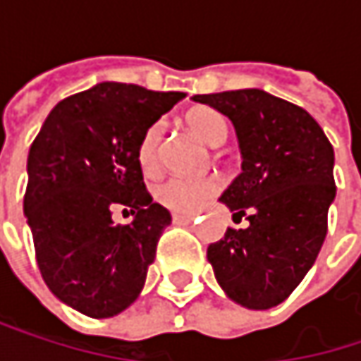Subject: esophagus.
Returning <instances> with one entry per match:
<instances>
[{
	"instance_id": "34e87169",
	"label": "esophagus",
	"mask_w": 361,
	"mask_h": 361,
	"mask_svg": "<svg viewBox=\"0 0 361 361\" xmlns=\"http://www.w3.org/2000/svg\"><path fill=\"white\" fill-rule=\"evenodd\" d=\"M173 221L176 224H192L194 221V215H180V213H176L173 215Z\"/></svg>"
}]
</instances>
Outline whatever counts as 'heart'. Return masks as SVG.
<instances>
[{
  "mask_svg": "<svg viewBox=\"0 0 361 361\" xmlns=\"http://www.w3.org/2000/svg\"><path fill=\"white\" fill-rule=\"evenodd\" d=\"M185 123L190 131L202 140L207 146H221L228 137V123L217 110L209 106H198L190 110L185 116ZM163 123H152L137 144V163L146 173H154L161 163V148H163ZM219 190V181L215 178H198V180H185V178H169L157 185V200L165 204L171 211L178 213H196L202 209Z\"/></svg>",
  "mask_w": 361,
  "mask_h": 361,
  "instance_id": "heart-1",
  "label": "heart"
}]
</instances>
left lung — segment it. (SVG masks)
Masks as SVG:
<instances>
[{"label": "left lung", "mask_w": 361, "mask_h": 361, "mask_svg": "<svg viewBox=\"0 0 361 361\" xmlns=\"http://www.w3.org/2000/svg\"><path fill=\"white\" fill-rule=\"evenodd\" d=\"M226 114L236 131L243 171L219 200L245 217V230L207 249L221 290L247 310L280 305L322 249L336 196L334 150L316 118L263 90L194 96Z\"/></svg>", "instance_id": "8db88e82"}]
</instances>
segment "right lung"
Instances as JSON below:
<instances>
[{
	"label": "right lung",
	"instance_id": "add662e5",
	"mask_svg": "<svg viewBox=\"0 0 361 361\" xmlns=\"http://www.w3.org/2000/svg\"><path fill=\"white\" fill-rule=\"evenodd\" d=\"M183 98L104 81L58 102L37 133L25 194L37 265L54 297L83 316L112 318L144 288L171 213L146 192L137 144ZM114 206L134 221L116 226Z\"/></svg>",
	"mask_w": 361,
	"mask_h": 361
}]
</instances>
